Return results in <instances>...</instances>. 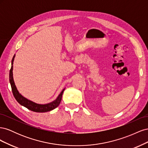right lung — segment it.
Listing matches in <instances>:
<instances>
[{
    "label": "right lung",
    "instance_id": "1",
    "mask_svg": "<svg viewBox=\"0 0 148 148\" xmlns=\"http://www.w3.org/2000/svg\"><path fill=\"white\" fill-rule=\"evenodd\" d=\"M15 56H13V59L12 60V66L10 70L9 80L11 84L13 95L14 96L15 99L17 101V102L21 106L26 107V108L31 111L35 112H46L51 111L53 109H56L57 107L59 106V105L60 104V103L61 102L62 95H63V92L65 90V89H64L62 91L59 96L57 97V98L55 101H52V102L48 103V104H36V103H34L32 101H31L26 99V98L24 97L22 95H21V94H20L19 92L17 90L14 81H13V60H14Z\"/></svg>",
    "mask_w": 148,
    "mask_h": 148
}]
</instances>
